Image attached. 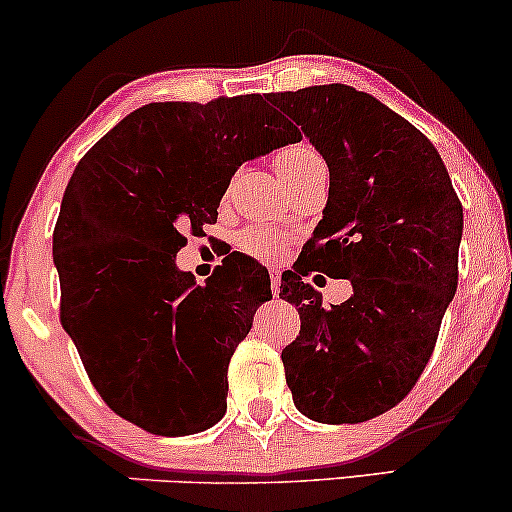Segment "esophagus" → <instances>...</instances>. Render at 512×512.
I'll return each instance as SVG.
<instances>
[{
  "instance_id": "esophagus-1",
  "label": "esophagus",
  "mask_w": 512,
  "mask_h": 512,
  "mask_svg": "<svg viewBox=\"0 0 512 512\" xmlns=\"http://www.w3.org/2000/svg\"><path fill=\"white\" fill-rule=\"evenodd\" d=\"M270 289H273V294L277 296L280 294V270H270Z\"/></svg>"
}]
</instances>
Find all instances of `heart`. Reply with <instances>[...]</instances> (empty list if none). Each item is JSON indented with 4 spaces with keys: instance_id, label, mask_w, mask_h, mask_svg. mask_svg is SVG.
<instances>
[{
    "instance_id": "heart-1",
    "label": "heart",
    "mask_w": 512,
    "mask_h": 512,
    "mask_svg": "<svg viewBox=\"0 0 512 512\" xmlns=\"http://www.w3.org/2000/svg\"><path fill=\"white\" fill-rule=\"evenodd\" d=\"M315 163H323V159H320L318 151L306 147V144H292V147L280 149L273 156V168L277 178L282 180V185H289V182L299 178L301 173H306ZM235 246L237 251L256 258V261H273V258L285 254L287 235L270 225H249L237 232Z\"/></svg>"
}]
</instances>
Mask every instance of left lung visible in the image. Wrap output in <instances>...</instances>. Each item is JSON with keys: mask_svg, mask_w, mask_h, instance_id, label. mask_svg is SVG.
<instances>
[{"mask_svg": "<svg viewBox=\"0 0 512 512\" xmlns=\"http://www.w3.org/2000/svg\"><path fill=\"white\" fill-rule=\"evenodd\" d=\"M330 168L323 220L282 275L299 337L282 351L294 406L344 425L387 413L415 387L458 287L463 206L439 151L389 106L349 85L270 92ZM315 269L351 279L325 309L303 282Z\"/></svg>", "mask_w": 512, "mask_h": 512, "instance_id": "left-lung-1", "label": "left lung"}]
</instances>
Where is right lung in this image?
<instances>
[{
    "label": "right lung",
    "mask_w": 512,
    "mask_h": 512,
    "mask_svg": "<svg viewBox=\"0 0 512 512\" xmlns=\"http://www.w3.org/2000/svg\"><path fill=\"white\" fill-rule=\"evenodd\" d=\"M301 135L261 94L132 111L82 156L54 227L61 325L113 413L161 437L204 432L225 415L227 365L268 270L230 254L197 285L175 266L216 223L244 161Z\"/></svg>",
    "instance_id": "obj_1"
}]
</instances>
